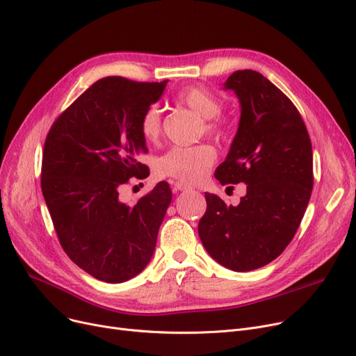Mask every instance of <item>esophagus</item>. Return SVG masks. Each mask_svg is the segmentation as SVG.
Here are the masks:
<instances>
[{
    "label": "esophagus",
    "mask_w": 356,
    "mask_h": 356,
    "mask_svg": "<svg viewBox=\"0 0 356 356\" xmlns=\"http://www.w3.org/2000/svg\"><path fill=\"white\" fill-rule=\"evenodd\" d=\"M173 184H175V189H176V191H180V192H188V191H192V189H193L191 184L184 183V181H180V180L175 181Z\"/></svg>",
    "instance_id": "1"
}]
</instances>
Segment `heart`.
Instances as JSON below:
<instances>
[{
  "label": "heart",
  "instance_id": "obj_1",
  "mask_svg": "<svg viewBox=\"0 0 356 356\" xmlns=\"http://www.w3.org/2000/svg\"><path fill=\"white\" fill-rule=\"evenodd\" d=\"M177 99L203 120H208L204 125L208 134H220V125L213 118L220 114L222 104L211 92L203 88H189L181 92ZM140 131L148 143H154L160 138L163 122L161 111L157 105L145 108L140 120ZM215 160L216 152L209 144L173 147L157 159L156 172L161 177H173L184 183H197L207 176Z\"/></svg>",
  "mask_w": 356,
  "mask_h": 356
}]
</instances>
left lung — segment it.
Instances as JSON below:
<instances>
[{
  "label": "left lung",
  "mask_w": 356,
  "mask_h": 356,
  "mask_svg": "<svg viewBox=\"0 0 356 356\" xmlns=\"http://www.w3.org/2000/svg\"><path fill=\"white\" fill-rule=\"evenodd\" d=\"M223 89L238 97L241 118L215 177L245 183L247 193L236 207L204 193L197 231L215 261L244 273L271 263L293 239L313 189V152L297 108L263 74L236 70Z\"/></svg>",
  "instance_id": "obj_1"
}]
</instances>
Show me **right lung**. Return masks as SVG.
<instances>
[{
    "label": "right lung",
    "mask_w": 356,
    "mask_h": 356,
    "mask_svg": "<svg viewBox=\"0 0 356 356\" xmlns=\"http://www.w3.org/2000/svg\"><path fill=\"white\" fill-rule=\"evenodd\" d=\"M167 81L99 79L54 121L44 143L42 192L67 257L105 283H122L152 259L172 191L160 181L134 204L120 199L129 177L144 179L140 120Z\"/></svg>",
    "instance_id": "right-lung-1"
}]
</instances>
